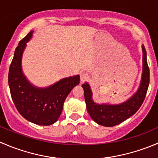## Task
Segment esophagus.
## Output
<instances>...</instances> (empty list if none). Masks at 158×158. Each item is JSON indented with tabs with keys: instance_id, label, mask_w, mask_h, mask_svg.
<instances>
[{
	"instance_id": "obj_1",
	"label": "esophagus",
	"mask_w": 158,
	"mask_h": 158,
	"mask_svg": "<svg viewBox=\"0 0 158 158\" xmlns=\"http://www.w3.org/2000/svg\"><path fill=\"white\" fill-rule=\"evenodd\" d=\"M87 78H88V74L86 73H82L80 74V79L82 82H84L85 80H86Z\"/></svg>"
}]
</instances>
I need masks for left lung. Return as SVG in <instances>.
Returning <instances> with one entry per match:
<instances>
[{
	"label": "left lung",
	"mask_w": 158,
	"mask_h": 158,
	"mask_svg": "<svg viewBox=\"0 0 158 158\" xmlns=\"http://www.w3.org/2000/svg\"><path fill=\"white\" fill-rule=\"evenodd\" d=\"M142 52L143 68L140 85L137 92L125 102L120 104L96 103L93 99V92L89 84L85 82L82 85L87 111L96 123L104 127L116 126L133 116L141 106L150 82V70L147 61V52L143 45H142Z\"/></svg>",
	"instance_id": "8db88e82"
}]
</instances>
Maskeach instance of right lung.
<instances>
[{
  "label": "right lung",
  "instance_id": "obj_1",
  "mask_svg": "<svg viewBox=\"0 0 158 158\" xmlns=\"http://www.w3.org/2000/svg\"><path fill=\"white\" fill-rule=\"evenodd\" d=\"M34 31L18 44L8 73V84L12 99L20 114L37 125L49 126L58 120L65 99L79 83V75L64 78L45 88L35 86L22 71V56Z\"/></svg>",
  "mask_w": 158,
  "mask_h": 158
}]
</instances>
